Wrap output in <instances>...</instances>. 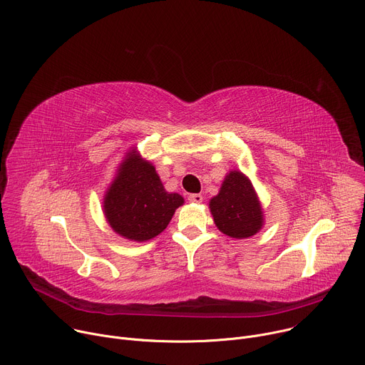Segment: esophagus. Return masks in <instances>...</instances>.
Returning a JSON list of instances; mask_svg holds the SVG:
<instances>
[{"mask_svg": "<svg viewBox=\"0 0 365 365\" xmlns=\"http://www.w3.org/2000/svg\"><path fill=\"white\" fill-rule=\"evenodd\" d=\"M188 201H191V203H195V205H200L201 201H203V195H201V194H190Z\"/></svg>", "mask_w": 365, "mask_h": 365, "instance_id": "1", "label": "esophagus"}]
</instances>
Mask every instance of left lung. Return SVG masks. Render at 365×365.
I'll list each match as a JSON object with an SVG mask.
<instances>
[{
	"label": "left lung",
	"instance_id": "obj_1",
	"mask_svg": "<svg viewBox=\"0 0 365 365\" xmlns=\"http://www.w3.org/2000/svg\"><path fill=\"white\" fill-rule=\"evenodd\" d=\"M209 209L217 229L229 237L248 239L264 226V209L251 180L237 170L226 174Z\"/></svg>",
	"mask_w": 365,
	"mask_h": 365
}]
</instances>
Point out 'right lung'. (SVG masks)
<instances>
[{
	"instance_id": "obj_1",
	"label": "right lung",
	"mask_w": 365,
	"mask_h": 365,
	"mask_svg": "<svg viewBox=\"0 0 365 365\" xmlns=\"http://www.w3.org/2000/svg\"><path fill=\"white\" fill-rule=\"evenodd\" d=\"M182 205V195L168 192L155 167L133 148L120 162L104 194L103 213L118 236L146 242L165 230Z\"/></svg>"
}]
</instances>
